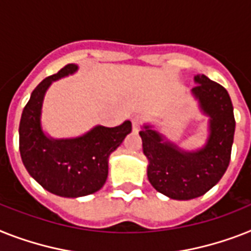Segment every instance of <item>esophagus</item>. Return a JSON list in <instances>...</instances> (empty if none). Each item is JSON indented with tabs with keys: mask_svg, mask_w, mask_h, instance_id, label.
<instances>
[{
	"mask_svg": "<svg viewBox=\"0 0 251 251\" xmlns=\"http://www.w3.org/2000/svg\"><path fill=\"white\" fill-rule=\"evenodd\" d=\"M132 122V129L134 130H138L140 127V119L139 117H134V119L131 120Z\"/></svg>",
	"mask_w": 251,
	"mask_h": 251,
	"instance_id": "obj_1",
	"label": "esophagus"
}]
</instances>
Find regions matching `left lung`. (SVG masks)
<instances>
[{
  "label": "left lung",
  "mask_w": 251,
  "mask_h": 251,
  "mask_svg": "<svg viewBox=\"0 0 251 251\" xmlns=\"http://www.w3.org/2000/svg\"><path fill=\"white\" fill-rule=\"evenodd\" d=\"M195 82L191 93L209 117V136L202 148L180 150L151 125L139 131L148 158V180L156 191L174 200L205 195L221 180L231 160L236 122L228 91L205 75L195 76Z\"/></svg>",
  "instance_id": "obj_1"
}]
</instances>
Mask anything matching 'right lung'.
<instances>
[{"mask_svg":"<svg viewBox=\"0 0 251 251\" xmlns=\"http://www.w3.org/2000/svg\"><path fill=\"white\" fill-rule=\"evenodd\" d=\"M78 69L68 64L49 76L32 91L19 125V151L26 172L46 191L62 197L97 192L108 176V158L131 131V122L116 127L98 125L77 138L54 139L41 126L45 94L54 81Z\"/></svg>","mask_w":251,"mask_h":251,"instance_id":"right-lung-1","label":"right lung"}]
</instances>
